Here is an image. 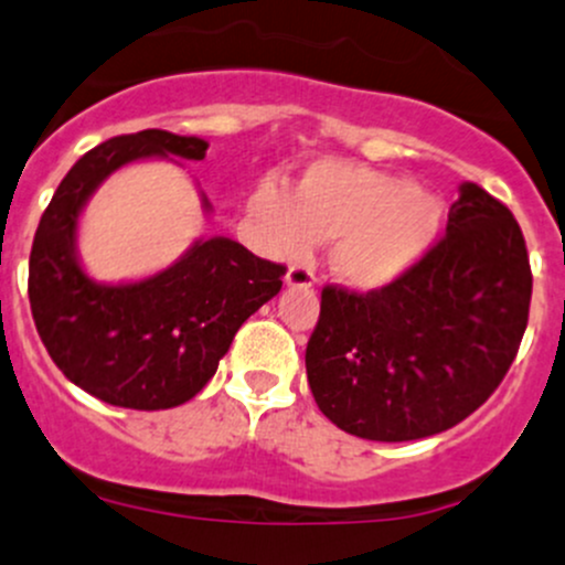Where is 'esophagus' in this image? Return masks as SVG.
Wrapping results in <instances>:
<instances>
[{"label": "esophagus", "instance_id": "esophagus-1", "mask_svg": "<svg viewBox=\"0 0 565 565\" xmlns=\"http://www.w3.org/2000/svg\"><path fill=\"white\" fill-rule=\"evenodd\" d=\"M284 281L292 289H311L313 284H317V273L306 265H292L287 270V278H284Z\"/></svg>", "mask_w": 565, "mask_h": 565}]
</instances>
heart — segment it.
Instances as JSON below:
<instances>
[{"instance_id":"b5f03b06","label":"heart","mask_w":565,"mask_h":565,"mask_svg":"<svg viewBox=\"0 0 565 565\" xmlns=\"http://www.w3.org/2000/svg\"><path fill=\"white\" fill-rule=\"evenodd\" d=\"M248 216L270 252L300 257L317 241H335V276L354 289H384L427 257L444 200L403 175L322 159L302 173L295 194L263 178Z\"/></svg>"}]
</instances>
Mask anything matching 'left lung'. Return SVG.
Masks as SVG:
<instances>
[{"instance_id":"8db88e82","label":"left lung","mask_w":565,"mask_h":565,"mask_svg":"<svg viewBox=\"0 0 565 565\" xmlns=\"http://www.w3.org/2000/svg\"><path fill=\"white\" fill-rule=\"evenodd\" d=\"M518 218L462 183L447 235L395 284L322 289L306 347L319 412L367 441L436 436L477 412L518 358L531 308Z\"/></svg>"}]
</instances>
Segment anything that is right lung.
I'll return each instance as SVG.
<instances>
[{"label": "right lung", "instance_id": "right-lung-1", "mask_svg": "<svg viewBox=\"0 0 565 565\" xmlns=\"http://www.w3.org/2000/svg\"><path fill=\"white\" fill-rule=\"evenodd\" d=\"M205 151L203 138L164 129L105 140L64 175L34 233L29 302L40 338L70 382L110 406L159 412L192 401L237 328L281 289L287 267L222 235L200 237L140 281L99 284L83 270L78 218L105 178L140 159L198 162Z\"/></svg>", "mask_w": 565, "mask_h": 565}]
</instances>
